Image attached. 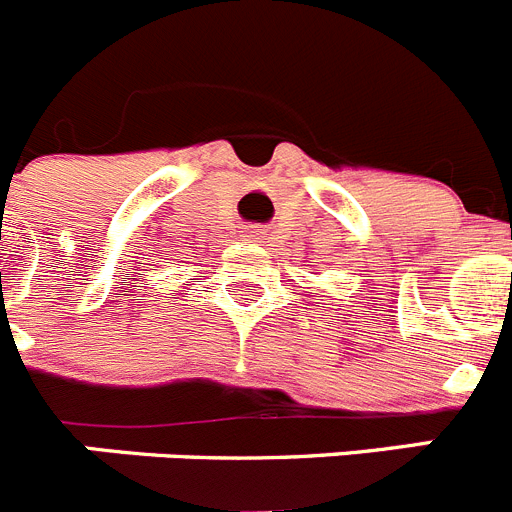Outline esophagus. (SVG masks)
I'll use <instances>...</instances> for the list:
<instances>
[{
	"label": "esophagus",
	"mask_w": 512,
	"mask_h": 512,
	"mask_svg": "<svg viewBox=\"0 0 512 512\" xmlns=\"http://www.w3.org/2000/svg\"><path fill=\"white\" fill-rule=\"evenodd\" d=\"M243 238H246V241L261 243V241H264V233H261L259 228H251V230H246V235H243Z\"/></svg>",
	"instance_id": "obj_1"
}]
</instances>
